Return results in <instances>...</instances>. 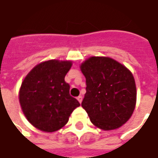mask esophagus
<instances>
[{
    "mask_svg": "<svg viewBox=\"0 0 158 158\" xmlns=\"http://www.w3.org/2000/svg\"><path fill=\"white\" fill-rule=\"evenodd\" d=\"M77 99H78V101H79V102H82V100H83L82 96H79V97L77 98Z\"/></svg>",
    "mask_w": 158,
    "mask_h": 158,
    "instance_id": "esophagus-1",
    "label": "esophagus"
}]
</instances>
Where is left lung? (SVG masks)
Masks as SVG:
<instances>
[{
  "mask_svg": "<svg viewBox=\"0 0 158 158\" xmlns=\"http://www.w3.org/2000/svg\"><path fill=\"white\" fill-rule=\"evenodd\" d=\"M80 68L86 83L81 106L90 121L102 130H113L126 123L136 103L131 72L109 57H90Z\"/></svg>",
  "mask_w": 158,
  "mask_h": 158,
  "instance_id": "8db88e82",
  "label": "left lung"
}]
</instances>
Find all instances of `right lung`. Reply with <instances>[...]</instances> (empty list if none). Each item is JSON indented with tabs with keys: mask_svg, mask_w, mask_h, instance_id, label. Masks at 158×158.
<instances>
[{
	"mask_svg": "<svg viewBox=\"0 0 158 158\" xmlns=\"http://www.w3.org/2000/svg\"><path fill=\"white\" fill-rule=\"evenodd\" d=\"M71 61L51 60L38 64L25 77L19 90V102L25 117L35 127L55 132L67 124L80 105L70 96L65 76Z\"/></svg>",
	"mask_w": 158,
	"mask_h": 158,
	"instance_id": "right-lung-1",
	"label": "right lung"
}]
</instances>
